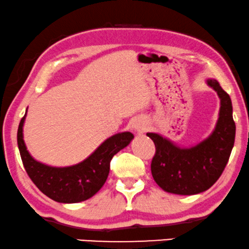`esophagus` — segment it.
I'll return each instance as SVG.
<instances>
[{"mask_svg":"<svg viewBox=\"0 0 249 249\" xmlns=\"http://www.w3.org/2000/svg\"><path fill=\"white\" fill-rule=\"evenodd\" d=\"M133 128H134L137 133L145 132L147 128L146 121L143 120V118H136V120L133 122Z\"/></svg>","mask_w":249,"mask_h":249,"instance_id":"34e87169","label":"esophagus"}]
</instances>
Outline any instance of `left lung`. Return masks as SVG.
<instances>
[{
	"label": "left lung",
	"instance_id": "left-lung-1",
	"mask_svg": "<svg viewBox=\"0 0 249 249\" xmlns=\"http://www.w3.org/2000/svg\"><path fill=\"white\" fill-rule=\"evenodd\" d=\"M207 84L220 98L219 118L208 139L196 146L182 148L157 133L146 134L155 145L152 176L170 194L190 196L208 190L219 179L231 157L236 134L231 97L217 80L208 79Z\"/></svg>",
	"mask_w": 249,
	"mask_h": 249
}]
</instances>
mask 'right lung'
<instances>
[{"label":"right lung","mask_w":249,"mask_h":249,"mask_svg":"<svg viewBox=\"0 0 249 249\" xmlns=\"http://www.w3.org/2000/svg\"><path fill=\"white\" fill-rule=\"evenodd\" d=\"M25 115L18 124V146L25 171L42 194L62 203H76L91 198L106 182L110 161L117 152L127 146L134 135L118 133L107 139L90 157L76 165L54 168L36 161L23 141Z\"/></svg>","instance_id":"1"}]
</instances>
